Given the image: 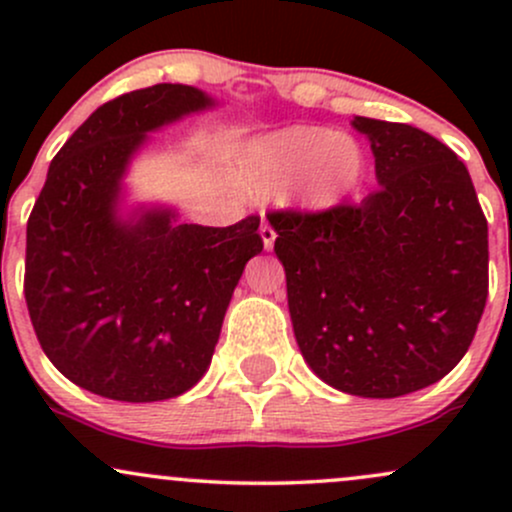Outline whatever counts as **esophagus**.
I'll return each instance as SVG.
<instances>
[{
  "label": "esophagus",
  "mask_w": 512,
  "mask_h": 512,
  "mask_svg": "<svg viewBox=\"0 0 512 512\" xmlns=\"http://www.w3.org/2000/svg\"><path fill=\"white\" fill-rule=\"evenodd\" d=\"M260 238H262V243H264V250H272L274 248V240H276V231L272 226H269L267 221H262V226H260Z\"/></svg>",
  "instance_id": "34e87169"
}]
</instances>
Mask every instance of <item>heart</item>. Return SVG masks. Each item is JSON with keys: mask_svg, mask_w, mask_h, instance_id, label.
Masks as SVG:
<instances>
[{"mask_svg": "<svg viewBox=\"0 0 512 512\" xmlns=\"http://www.w3.org/2000/svg\"><path fill=\"white\" fill-rule=\"evenodd\" d=\"M363 149L349 134L293 125L250 139L240 149L236 175L252 197L289 190L303 211H330L354 195L363 178Z\"/></svg>", "mask_w": 512, "mask_h": 512, "instance_id": "b5f03b06", "label": "heart"}]
</instances>
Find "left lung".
<instances>
[{"label":"left lung","mask_w":512,"mask_h":512,"mask_svg":"<svg viewBox=\"0 0 512 512\" xmlns=\"http://www.w3.org/2000/svg\"><path fill=\"white\" fill-rule=\"evenodd\" d=\"M378 190L322 214L276 211L274 252L298 349L346 395L438 383L472 344L489 296V226L464 163L431 134L354 117Z\"/></svg>","instance_id":"1"}]
</instances>
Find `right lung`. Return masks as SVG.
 Instances as JSON below:
<instances>
[{"instance_id":"obj_1","label":"right lung","mask_w":512,"mask_h":512,"mask_svg":"<svg viewBox=\"0 0 512 512\" xmlns=\"http://www.w3.org/2000/svg\"><path fill=\"white\" fill-rule=\"evenodd\" d=\"M185 84L101 105L52 158L26 231V303L64 378L117 402H161L207 373L260 219L180 223L178 209L127 202L125 178L149 134L216 108Z\"/></svg>"}]
</instances>
